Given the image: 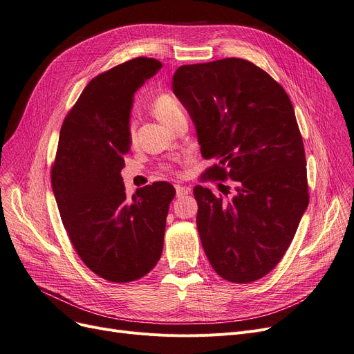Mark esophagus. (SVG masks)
Returning a JSON list of instances; mask_svg holds the SVG:
<instances>
[{"instance_id":"esophagus-1","label":"esophagus","mask_w":354,"mask_h":354,"mask_svg":"<svg viewBox=\"0 0 354 354\" xmlns=\"http://www.w3.org/2000/svg\"><path fill=\"white\" fill-rule=\"evenodd\" d=\"M174 187H176V194H177L178 197H181V196H186V194H189V193H190V189H189V187L180 186V185H176Z\"/></svg>"}]
</instances>
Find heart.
I'll use <instances>...</instances> for the list:
<instances>
[{"label":"heart","instance_id":"1","mask_svg":"<svg viewBox=\"0 0 354 354\" xmlns=\"http://www.w3.org/2000/svg\"><path fill=\"white\" fill-rule=\"evenodd\" d=\"M152 111L164 124L168 126L178 115H181L183 109L174 97L168 94H161L155 98V102L152 103ZM129 138L131 140L135 139V122L129 123Z\"/></svg>","mask_w":354,"mask_h":354}]
</instances>
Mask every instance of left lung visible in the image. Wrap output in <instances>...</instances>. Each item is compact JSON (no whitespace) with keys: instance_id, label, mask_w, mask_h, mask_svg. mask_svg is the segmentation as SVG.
<instances>
[{"instance_id":"left-lung-1","label":"left lung","mask_w":354,"mask_h":354,"mask_svg":"<svg viewBox=\"0 0 354 354\" xmlns=\"http://www.w3.org/2000/svg\"><path fill=\"white\" fill-rule=\"evenodd\" d=\"M173 91L196 126L202 180H232L216 197L196 186L197 231L214 270L232 283L270 273L285 256L309 203L306 160L283 87L250 61L180 66ZM208 177L206 178L205 176Z\"/></svg>"}]
</instances>
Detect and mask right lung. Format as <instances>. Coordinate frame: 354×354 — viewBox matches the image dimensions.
<instances>
[{"instance_id": "add662e5", "label": "right lung", "mask_w": 354, "mask_h": 354, "mask_svg": "<svg viewBox=\"0 0 354 354\" xmlns=\"http://www.w3.org/2000/svg\"><path fill=\"white\" fill-rule=\"evenodd\" d=\"M161 66L139 56L93 78L62 123L52 164V189L69 241L91 272L113 283L144 277L158 263L176 196L169 183L155 181L128 202L120 176L131 149L133 94Z\"/></svg>"}]
</instances>
